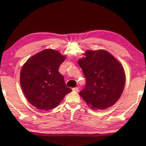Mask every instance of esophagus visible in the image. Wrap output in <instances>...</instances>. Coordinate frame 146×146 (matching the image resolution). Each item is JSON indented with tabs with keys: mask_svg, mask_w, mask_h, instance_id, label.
<instances>
[{
	"mask_svg": "<svg viewBox=\"0 0 146 146\" xmlns=\"http://www.w3.org/2000/svg\"><path fill=\"white\" fill-rule=\"evenodd\" d=\"M73 91H78V88L76 87V88H74L72 89Z\"/></svg>",
	"mask_w": 146,
	"mask_h": 146,
	"instance_id": "34e87169",
	"label": "esophagus"
}]
</instances>
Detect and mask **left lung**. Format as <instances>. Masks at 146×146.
Listing matches in <instances>:
<instances>
[{
  "mask_svg": "<svg viewBox=\"0 0 146 146\" xmlns=\"http://www.w3.org/2000/svg\"><path fill=\"white\" fill-rule=\"evenodd\" d=\"M78 59L86 79V84L79 95L93 110L110 108L121 97L125 83L123 66L104 49L86 50Z\"/></svg>",
  "mask_w": 146,
  "mask_h": 146,
  "instance_id": "obj_1",
  "label": "left lung"
}]
</instances>
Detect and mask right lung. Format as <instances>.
I'll return each mask as SVG.
<instances>
[{
	"instance_id": "obj_1",
	"label": "right lung",
	"mask_w": 146,
	"mask_h": 146,
	"mask_svg": "<svg viewBox=\"0 0 146 146\" xmlns=\"http://www.w3.org/2000/svg\"><path fill=\"white\" fill-rule=\"evenodd\" d=\"M66 58L58 51L46 49L31 56L23 66L20 83L27 100L34 107L52 110L72 91L58 72Z\"/></svg>"
}]
</instances>
